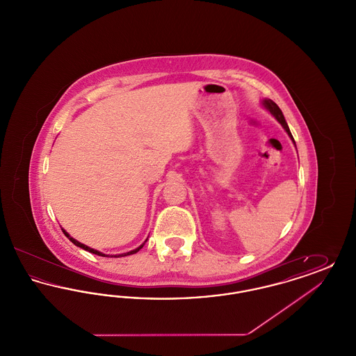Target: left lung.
<instances>
[{
	"instance_id": "8db88e82",
	"label": "left lung",
	"mask_w": 356,
	"mask_h": 356,
	"mask_svg": "<svg viewBox=\"0 0 356 356\" xmlns=\"http://www.w3.org/2000/svg\"><path fill=\"white\" fill-rule=\"evenodd\" d=\"M263 105L270 111V113H271L272 116L282 124V127L286 129L288 136L291 137V140H292L293 144H295V140H293V137L291 135V131H289V128H288L287 122H286V119H284L283 112L280 111V108H279L275 102H272V100H270V99H264V100H263Z\"/></svg>"
}]
</instances>
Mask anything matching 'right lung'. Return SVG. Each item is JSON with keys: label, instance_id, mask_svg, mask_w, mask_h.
Segmentation results:
<instances>
[{"label": "right lung", "instance_id": "obj_1", "mask_svg": "<svg viewBox=\"0 0 356 356\" xmlns=\"http://www.w3.org/2000/svg\"><path fill=\"white\" fill-rule=\"evenodd\" d=\"M63 232L65 234V236L68 237L69 240L74 244V245H77V247H80V248H83V250H85V251H88V252H90V254H99V256H111V257H121V256H128V254H136V252H138L143 247H144V244H145V241L140 245V247H137L136 250H134V251H129V252H127V254H102V252H100V251H96V250H93V248H90V247H88V245H85V244H83V243H80V241H77L76 238H73V237L70 236L69 235L68 232L67 231H64L63 229Z\"/></svg>", "mask_w": 356, "mask_h": 356}]
</instances>
